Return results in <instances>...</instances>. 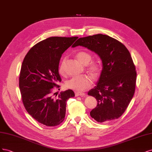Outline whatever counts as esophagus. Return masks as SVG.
Here are the masks:
<instances>
[{
	"label": "esophagus",
	"mask_w": 152,
	"mask_h": 152,
	"mask_svg": "<svg viewBox=\"0 0 152 152\" xmlns=\"http://www.w3.org/2000/svg\"><path fill=\"white\" fill-rule=\"evenodd\" d=\"M85 93H82V92H75V96H85Z\"/></svg>",
	"instance_id": "obj_1"
}]
</instances>
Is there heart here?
Wrapping results in <instances>:
<instances>
[{
  "label": "heart",
  "mask_w": 152,
  "mask_h": 152,
  "mask_svg": "<svg viewBox=\"0 0 152 152\" xmlns=\"http://www.w3.org/2000/svg\"><path fill=\"white\" fill-rule=\"evenodd\" d=\"M77 59L83 64L86 65L89 64L91 60V56L89 53L86 52H80L76 54ZM64 66L65 58H63L61 61L58 71L62 75H64ZM90 70L94 73H97L99 70V66L95 62H92L89 67ZM93 83L92 77L90 76L83 75L80 76H76L71 78L70 80L66 81V86L68 88L72 89L77 91H83L89 88Z\"/></svg>",
  "instance_id": "heart-1"
}]
</instances>
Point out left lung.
Here are the masks:
<instances>
[{
  "mask_svg": "<svg viewBox=\"0 0 152 152\" xmlns=\"http://www.w3.org/2000/svg\"><path fill=\"white\" fill-rule=\"evenodd\" d=\"M77 46L94 52L102 62L96 85L88 93L98 102L90 112L91 117L99 122L118 119L135 91L136 72L129 52L118 40L102 34L80 38L72 47Z\"/></svg>",
  "mask_w": 152,
  "mask_h": 152,
  "instance_id": "left-lung-1",
  "label": "left lung"
}]
</instances>
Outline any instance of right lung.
Returning a JSON list of instances; mask_svg holds the SVG:
<instances>
[{
	"label": "right lung",
	"instance_id": "obj_1",
	"mask_svg": "<svg viewBox=\"0 0 152 152\" xmlns=\"http://www.w3.org/2000/svg\"><path fill=\"white\" fill-rule=\"evenodd\" d=\"M77 38H48L34 45L22 63L19 86L24 106L45 126L60 124L65 118L67 100L75 96L71 90L61 91L57 97L52 91L53 87L59 88L56 83L61 82L58 64L62 54Z\"/></svg>",
	"mask_w": 152,
	"mask_h": 152
}]
</instances>
